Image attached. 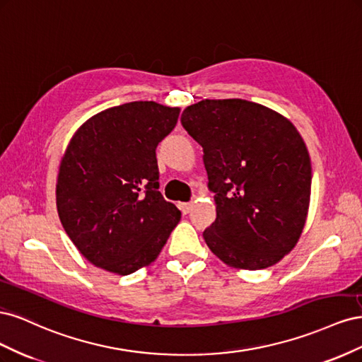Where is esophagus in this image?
<instances>
[{
	"label": "esophagus",
	"instance_id": "obj_1",
	"mask_svg": "<svg viewBox=\"0 0 362 362\" xmlns=\"http://www.w3.org/2000/svg\"><path fill=\"white\" fill-rule=\"evenodd\" d=\"M178 206H180V210L182 211V214H189L190 210H192V206H193V202H181Z\"/></svg>",
	"mask_w": 362,
	"mask_h": 362
}]
</instances>
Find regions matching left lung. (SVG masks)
<instances>
[{"instance_id":"left-lung-1","label":"left lung","mask_w":362,"mask_h":362,"mask_svg":"<svg viewBox=\"0 0 362 362\" xmlns=\"http://www.w3.org/2000/svg\"><path fill=\"white\" fill-rule=\"evenodd\" d=\"M181 124L202 146L216 221L204 238L231 267L261 270L296 246L308 214L311 161L294 125L246 100H202Z\"/></svg>"}]
</instances>
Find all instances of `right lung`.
Returning a JSON list of instances; mask_svg holds the SVG:
<instances>
[{
  "mask_svg": "<svg viewBox=\"0 0 362 362\" xmlns=\"http://www.w3.org/2000/svg\"><path fill=\"white\" fill-rule=\"evenodd\" d=\"M180 108L134 101L80 127L62 158L57 211L64 231L96 267L129 275L151 264L181 211L158 192L156 149Z\"/></svg>",
  "mask_w": 362,
  "mask_h": 362,
  "instance_id": "add662e5",
  "label": "right lung"
}]
</instances>
